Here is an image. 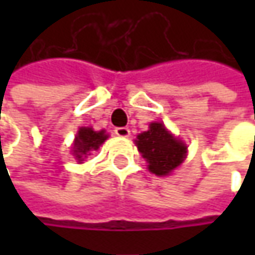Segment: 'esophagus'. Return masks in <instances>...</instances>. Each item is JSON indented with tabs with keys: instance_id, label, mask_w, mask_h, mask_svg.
<instances>
[{
	"instance_id": "esophagus-1",
	"label": "esophagus",
	"mask_w": 255,
	"mask_h": 255,
	"mask_svg": "<svg viewBox=\"0 0 255 255\" xmlns=\"http://www.w3.org/2000/svg\"><path fill=\"white\" fill-rule=\"evenodd\" d=\"M115 133L119 136V137H128L130 134V130L128 128H116L115 129Z\"/></svg>"
}]
</instances>
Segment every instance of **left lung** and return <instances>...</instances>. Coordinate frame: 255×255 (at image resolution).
Returning <instances> with one entry per match:
<instances>
[{"instance_id":"8db88e82","label":"left lung","mask_w":255,"mask_h":255,"mask_svg":"<svg viewBox=\"0 0 255 255\" xmlns=\"http://www.w3.org/2000/svg\"><path fill=\"white\" fill-rule=\"evenodd\" d=\"M136 146L149 163V170L157 176H166L184 160L187 147L166 130L164 125L150 123L147 132L137 136Z\"/></svg>"}]
</instances>
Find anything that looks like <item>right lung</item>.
I'll list each match as a JSON object with an SVG mask.
<instances>
[{
    "instance_id": "right-lung-1",
    "label": "right lung",
    "mask_w": 255,
    "mask_h": 255,
    "mask_svg": "<svg viewBox=\"0 0 255 255\" xmlns=\"http://www.w3.org/2000/svg\"><path fill=\"white\" fill-rule=\"evenodd\" d=\"M106 137L108 134H105V130L95 132L91 128H81L74 146V153L76 154V157L81 160L82 156L88 154L91 150H96L106 140Z\"/></svg>"
}]
</instances>
